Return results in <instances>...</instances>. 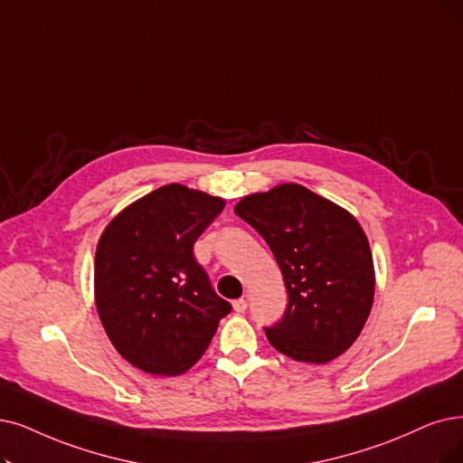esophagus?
Instances as JSON below:
<instances>
[{"label":"esophagus","instance_id":"1","mask_svg":"<svg viewBox=\"0 0 463 463\" xmlns=\"http://www.w3.org/2000/svg\"><path fill=\"white\" fill-rule=\"evenodd\" d=\"M247 300L245 298H239V300H233V309L237 311V313H243V311H247Z\"/></svg>","mask_w":463,"mask_h":463}]
</instances>
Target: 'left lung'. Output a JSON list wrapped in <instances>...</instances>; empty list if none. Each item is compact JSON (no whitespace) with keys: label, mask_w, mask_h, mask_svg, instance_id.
I'll list each match as a JSON object with an SVG mask.
<instances>
[{"label":"left lung","mask_w":463,"mask_h":463,"mask_svg":"<svg viewBox=\"0 0 463 463\" xmlns=\"http://www.w3.org/2000/svg\"><path fill=\"white\" fill-rule=\"evenodd\" d=\"M271 249L288 304L266 328L283 355L323 364L357 340L374 300V262L359 222L300 184H281L235 205Z\"/></svg>","instance_id":"obj_1"}]
</instances>
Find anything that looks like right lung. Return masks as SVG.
<instances>
[{"mask_svg":"<svg viewBox=\"0 0 463 463\" xmlns=\"http://www.w3.org/2000/svg\"><path fill=\"white\" fill-rule=\"evenodd\" d=\"M226 203L167 184L123 209L100 235L95 302L109 342L147 374L186 373L232 311L194 258Z\"/></svg>","mask_w":463,"mask_h":463,"instance_id":"obj_1","label":"right lung"}]
</instances>
